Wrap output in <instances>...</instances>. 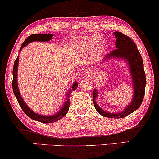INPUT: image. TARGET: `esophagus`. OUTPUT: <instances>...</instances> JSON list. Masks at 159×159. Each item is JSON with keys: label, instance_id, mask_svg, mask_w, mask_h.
<instances>
[{"label": "esophagus", "instance_id": "1", "mask_svg": "<svg viewBox=\"0 0 159 159\" xmlns=\"http://www.w3.org/2000/svg\"><path fill=\"white\" fill-rule=\"evenodd\" d=\"M84 76H91V71H90V70H86L85 73H84Z\"/></svg>", "mask_w": 159, "mask_h": 159}]
</instances>
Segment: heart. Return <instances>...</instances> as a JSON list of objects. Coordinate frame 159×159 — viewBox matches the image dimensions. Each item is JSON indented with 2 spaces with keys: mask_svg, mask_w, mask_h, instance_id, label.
Masks as SVG:
<instances>
[{
  "mask_svg": "<svg viewBox=\"0 0 159 159\" xmlns=\"http://www.w3.org/2000/svg\"><path fill=\"white\" fill-rule=\"evenodd\" d=\"M103 38L99 34H93L91 36L80 39L76 42L78 49L87 52L94 48L97 52H99L103 48Z\"/></svg>",
  "mask_w": 159,
  "mask_h": 159,
  "instance_id": "heart-1",
  "label": "heart"
}]
</instances>
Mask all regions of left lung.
Returning <instances> with one entry per match:
<instances>
[{
	"label": "left lung",
	"instance_id": "left-lung-1",
	"mask_svg": "<svg viewBox=\"0 0 159 159\" xmlns=\"http://www.w3.org/2000/svg\"><path fill=\"white\" fill-rule=\"evenodd\" d=\"M115 35L116 48L110 54H107L102 62H106L113 58L124 60L127 62L130 70L132 79L134 95L132 100L123 111L119 113H110L104 111L96 102V98L98 97V91L94 89L93 91V105L99 114L107 118L119 119L124 118L130 113L134 112L142 105L145 92L146 76L144 70V64L142 55L139 52L135 43L129 37L123 34L121 32H113Z\"/></svg>",
	"mask_w": 159,
	"mask_h": 159
}]
</instances>
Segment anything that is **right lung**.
Listing matches in <instances>:
<instances>
[{
	"label": "right lung",
	"mask_w": 159,
	"mask_h": 159,
	"mask_svg": "<svg viewBox=\"0 0 159 159\" xmlns=\"http://www.w3.org/2000/svg\"><path fill=\"white\" fill-rule=\"evenodd\" d=\"M54 36L52 34H34L30 35L25 39L24 42L23 43L22 46H21L20 48V52L22 50L23 47L27 46L29 43L34 42V41H39V42H48V41L51 40L52 39V37ZM18 62H19V56H17L16 60L15 61L14 63V67H13V80H12V89L14 94L16 97L17 102H18L20 106L24 113L26 114L29 118H31L33 120H35L37 121H40L42 123H53L55 122V121L60 120L62 118L67 114L68 109H69V105H70V94L71 93L72 91L76 90V88L78 86L77 82H74L72 85V87L69 89L68 92H67V94L66 95V102H65L63 106L57 113H56L55 114L51 115V116H45V115H41L38 114V113H35L34 111H33L32 110L29 108L28 105L25 104L24 100L23 99L22 96L20 95V93L18 85H17V67H18Z\"/></svg>",
	"instance_id": "add662e5"
}]
</instances>
